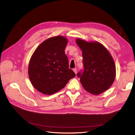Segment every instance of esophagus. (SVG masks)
I'll use <instances>...</instances> for the list:
<instances>
[{
	"instance_id": "34e87169",
	"label": "esophagus",
	"mask_w": 135,
	"mask_h": 135,
	"mask_svg": "<svg viewBox=\"0 0 135 135\" xmlns=\"http://www.w3.org/2000/svg\"><path fill=\"white\" fill-rule=\"evenodd\" d=\"M73 71L74 73H75L76 74L77 73V68H74L73 69Z\"/></svg>"
}]
</instances>
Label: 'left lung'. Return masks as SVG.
<instances>
[{
  "label": "left lung",
  "instance_id": "left-lung-1",
  "mask_svg": "<svg viewBox=\"0 0 135 135\" xmlns=\"http://www.w3.org/2000/svg\"><path fill=\"white\" fill-rule=\"evenodd\" d=\"M82 51L84 70L77 76L85 90L94 95H99L113 84L116 69L109 51L98 41L88 42L81 38L76 40Z\"/></svg>",
  "mask_w": 135,
  "mask_h": 135
}]
</instances>
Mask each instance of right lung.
<instances>
[{
	"label": "right lung",
	"instance_id": "right-lung-1",
	"mask_svg": "<svg viewBox=\"0 0 135 135\" xmlns=\"http://www.w3.org/2000/svg\"><path fill=\"white\" fill-rule=\"evenodd\" d=\"M68 39L62 36L50 37L35 50L30 59L28 75L34 88L46 95L60 91L76 76L69 68L65 49Z\"/></svg>",
	"mask_w": 135,
	"mask_h": 135
}]
</instances>
